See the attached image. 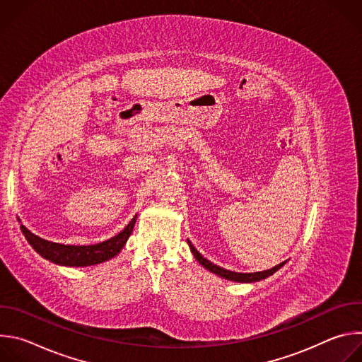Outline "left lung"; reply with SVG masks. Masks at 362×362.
I'll use <instances>...</instances> for the list:
<instances>
[{
  "label": "left lung",
  "instance_id": "left-lung-1",
  "mask_svg": "<svg viewBox=\"0 0 362 362\" xmlns=\"http://www.w3.org/2000/svg\"><path fill=\"white\" fill-rule=\"evenodd\" d=\"M187 243H189V246H190L192 253L194 255V257H196L197 262H199L200 265H203L206 269H209L211 272H214V274H216V275H219V276H222V278H226V279H229V281H236V282H256V281H261V279H265V278L271 276L272 274H275L278 269H281V268L286 264V262H282V264H279V265H276V267H274V268H271V269L262 271V272H253V274L232 272V271L223 269V268H221V267L212 264L211 261L206 259V257H203V256L197 252V249H194V246L192 245V242L187 240Z\"/></svg>",
  "mask_w": 362,
  "mask_h": 362
}]
</instances>
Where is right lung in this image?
I'll return each mask as SVG.
<instances>
[{
	"label": "right lung",
	"instance_id": "right-lung-1",
	"mask_svg": "<svg viewBox=\"0 0 362 362\" xmlns=\"http://www.w3.org/2000/svg\"><path fill=\"white\" fill-rule=\"evenodd\" d=\"M134 216L132 222L115 238L107 239L97 245H88V246H76V245H63L49 242L45 239H41L40 236L31 233L24 225H21V230L30 245L42 256L45 259L66 267H90L95 264H101L105 261H109L110 257L116 256L124 243L127 242L129 236L133 232V226L136 223Z\"/></svg>",
	"mask_w": 362,
	"mask_h": 362
}]
</instances>
